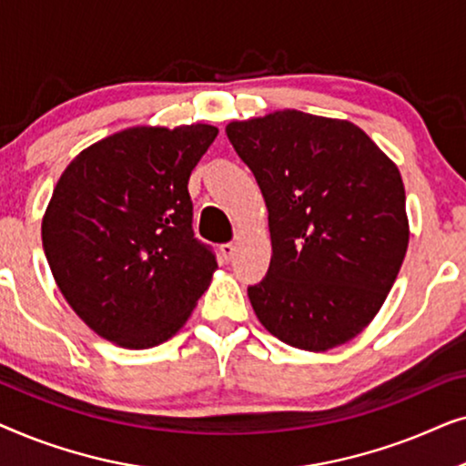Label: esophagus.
I'll return each mask as SVG.
<instances>
[{
  "instance_id": "34e87169",
  "label": "esophagus",
  "mask_w": 466,
  "mask_h": 466,
  "mask_svg": "<svg viewBox=\"0 0 466 466\" xmlns=\"http://www.w3.org/2000/svg\"><path fill=\"white\" fill-rule=\"evenodd\" d=\"M220 257H222V260H231L233 257H235V246L233 244H222L220 246Z\"/></svg>"
}]
</instances>
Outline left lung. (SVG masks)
<instances>
[{"label":"left lung","instance_id":"8db88e82","mask_svg":"<svg viewBox=\"0 0 466 466\" xmlns=\"http://www.w3.org/2000/svg\"><path fill=\"white\" fill-rule=\"evenodd\" d=\"M269 212L271 263L248 289L260 324L324 352L386 301L410 244L399 167L360 127L299 110L227 125Z\"/></svg>","mask_w":466,"mask_h":466}]
</instances>
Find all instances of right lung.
Here are the masks:
<instances>
[{
    "label": "right lung",
    "instance_id": "1",
    "mask_svg": "<svg viewBox=\"0 0 466 466\" xmlns=\"http://www.w3.org/2000/svg\"><path fill=\"white\" fill-rule=\"evenodd\" d=\"M212 125L131 127L82 150L42 220L44 254L72 309L120 348L146 350L184 327L216 271L193 233L188 177Z\"/></svg>",
    "mask_w": 466,
    "mask_h": 466
}]
</instances>
